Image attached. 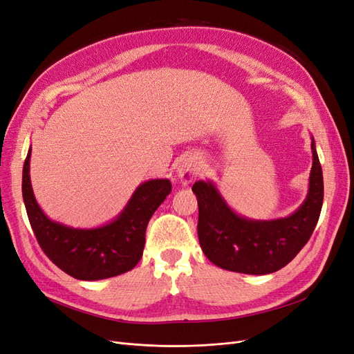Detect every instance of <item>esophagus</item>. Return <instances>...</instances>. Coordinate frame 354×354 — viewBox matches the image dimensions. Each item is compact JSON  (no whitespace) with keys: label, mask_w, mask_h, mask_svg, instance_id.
<instances>
[{"label":"esophagus","mask_w":354,"mask_h":354,"mask_svg":"<svg viewBox=\"0 0 354 354\" xmlns=\"http://www.w3.org/2000/svg\"><path fill=\"white\" fill-rule=\"evenodd\" d=\"M199 164L196 162V160L194 158H183L180 159V162L177 165V176L180 178L181 183L185 185H189L194 181L198 174H199Z\"/></svg>","instance_id":"obj_1"}]
</instances>
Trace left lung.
<instances>
[{
  "label": "left lung",
  "mask_w": 354,
  "mask_h": 354,
  "mask_svg": "<svg viewBox=\"0 0 354 354\" xmlns=\"http://www.w3.org/2000/svg\"><path fill=\"white\" fill-rule=\"evenodd\" d=\"M313 165L304 202L291 216L251 220L234 212L211 180L192 187L198 198V236L207 259L224 270L269 274L303 250L316 227L324 203V176L312 137Z\"/></svg>",
  "instance_id": "left-lung-1"
}]
</instances>
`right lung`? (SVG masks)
<instances>
[{"label":"right lung","instance_id":"right-lung-1","mask_svg":"<svg viewBox=\"0 0 354 354\" xmlns=\"http://www.w3.org/2000/svg\"><path fill=\"white\" fill-rule=\"evenodd\" d=\"M28 156L22 194L30 227L48 259L80 281H99L131 270L140 261L147 223L171 192L168 178L147 180L138 186L115 220L94 229H75L50 220L35 199Z\"/></svg>","mask_w":354,"mask_h":354}]
</instances>
